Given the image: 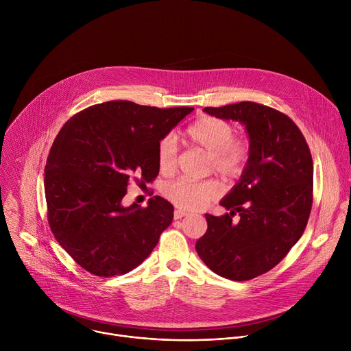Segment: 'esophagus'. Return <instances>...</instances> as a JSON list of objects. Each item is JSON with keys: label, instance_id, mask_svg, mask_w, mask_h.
Returning a JSON list of instances; mask_svg holds the SVG:
<instances>
[{"label": "esophagus", "instance_id": "obj_1", "mask_svg": "<svg viewBox=\"0 0 351 351\" xmlns=\"http://www.w3.org/2000/svg\"><path fill=\"white\" fill-rule=\"evenodd\" d=\"M187 214H189L187 211H184V210H180V208H176V210H175V213H173V217H175V219H180V218L186 217Z\"/></svg>", "mask_w": 351, "mask_h": 351}]
</instances>
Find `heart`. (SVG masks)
Instances as JSON below:
<instances>
[{
  "mask_svg": "<svg viewBox=\"0 0 351 351\" xmlns=\"http://www.w3.org/2000/svg\"><path fill=\"white\" fill-rule=\"evenodd\" d=\"M187 137L210 154V169L225 180L239 179L252 158V144L241 137H234V126L215 117H202L186 129ZM178 145L172 134L164 136L157 145V162L162 173L176 168ZM167 199L180 210H198L221 194V186L214 179L194 180L180 178L168 183L164 190Z\"/></svg>",
  "mask_w": 351,
  "mask_h": 351,
  "instance_id": "obj_1",
  "label": "heart"
}]
</instances>
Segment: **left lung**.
<instances>
[{
	"label": "left lung",
	"instance_id": "1",
	"mask_svg": "<svg viewBox=\"0 0 351 351\" xmlns=\"http://www.w3.org/2000/svg\"><path fill=\"white\" fill-rule=\"evenodd\" d=\"M204 111L244 123L252 158L221 202L230 213L206 214L208 229L195 250L219 276L250 280L276 267L303 234L313 207V157L302 130L275 108L241 101Z\"/></svg>",
	"mask_w": 351,
	"mask_h": 351
}]
</instances>
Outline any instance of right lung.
Segmentation results:
<instances>
[{"label":"right lung","mask_w":351,"mask_h":351,"mask_svg":"<svg viewBox=\"0 0 351 351\" xmlns=\"http://www.w3.org/2000/svg\"><path fill=\"white\" fill-rule=\"evenodd\" d=\"M191 107L157 108L125 99L91 106L57 134L45 164L47 219L57 241L87 272L111 278L138 267L172 223L173 206H122L128 186L157 178L158 141Z\"/></svg>","instance_id":"add662e5"}]
</instances>
